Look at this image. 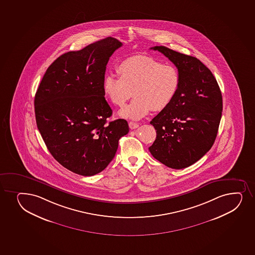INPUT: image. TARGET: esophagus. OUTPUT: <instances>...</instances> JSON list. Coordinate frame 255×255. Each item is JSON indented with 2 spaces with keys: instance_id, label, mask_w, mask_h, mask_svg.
I'll use <instances>...</instances> for the list:
<instances>
[{
  "instance_id": "obj_1",
  "label": "esophagus",
  "mask_w": 255,
  "mask_h": 255,
  "mask_svg": "<svg viewBox=\"0 0 255 255\" xmlns=\"http://www.w3.org/2000/svg\"><path fill=\"white\" fill-rule=\"evenodd\" d=\"M129 126L130 129H134L139 127V125L137 123H134V122H129Z\"/></svg>"
}]
</instances>
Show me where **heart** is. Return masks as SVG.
I'll use <instances>...</instances> for the list:
<instances>
[{"label":"heart","instance_id":"b5f03b06","mask_svg":"<svg viewBox=\"0 0 255 255\" xmlns=\"http://www.w3.org/2000/svg\"><path fill=\"white\" fill-rule=\"evenodd\" d=\"M120 77L108 75L103 80V92L114 105L122 107L134 96L129 106L119 115L138 121L149 112L166 109L174 101L180 88L177 68L164 64L154 57L137 55L126 58L118 69Z\"/></svg>","mask_w":255,"mask_h":255}]
</instances>
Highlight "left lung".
Masks as SVG:
<instances>
[{
    "label": "left lung",
    "instance_id": "obj_1",
    "mask_svg": "<svg viewBox=\"0 0 255 255\" xmlns=\"http://www.w3.org/2000/svg\"><path fill=\"white\" fill-rule=\"evenodd\" d=\"M151 49L175 64L180 84L171 104L150 122L157 137L149 151L164 165L184 169L199 160L215 142L223 109L221 89L197 57L163 46Z\"/></svg>",
    "mask_w": 255,
    "mask_h": 255
}]
</instances>
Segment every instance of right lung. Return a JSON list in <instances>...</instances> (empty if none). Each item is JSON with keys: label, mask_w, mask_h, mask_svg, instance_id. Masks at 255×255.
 Returning a JSON list of instances; mask_svg holds the SVG:
<instances>
[{"label": "right lung", "mask_w": 255, "mask_h": 255, "mask_svg": "<svg viewBox=\"0 0 255 255\" xmlns=\"http://www.w3.org/2000/svg\"><path fill=\"white\" fill-rule=\"evenodd\" d=\"M121 46L117 39L107 37L61 55L35 93L36 125L46 147L78 175L103 171L115 157L119 140L129 132L125 120L107 122L113 111L103 92L109 57Z\"/></svg>", "instance_id": "right-lung-1"}]
</instances>
